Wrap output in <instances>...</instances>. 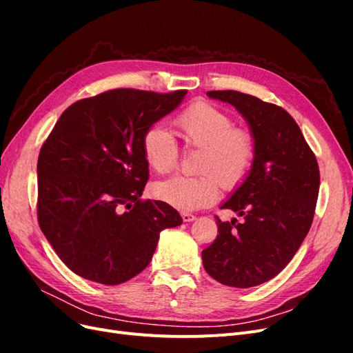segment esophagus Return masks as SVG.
Listing matches in <instances>:
<instances>
[{
	"mask_svg": "<svg viewBox=\"0 0 353 353\" xmlns=\"http://www.w3.org/2000/svg\"><path fill=\"white\" fill-rule=\"evenodd\" d=\"M181 216H183L184 222H191L196 219V215H193V213H188V212H181Z\"/></svg>",
	"mask_w": 353,
	"mask_h": 353,
	"instance_id": "obj_1",
	"label": "esophagus"
}]
</instances>
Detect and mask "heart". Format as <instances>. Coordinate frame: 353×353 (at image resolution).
Returning <instances> with one entry per match:
<instances>
[{"instance_id":"b5f03b06","label":"heart","mask_w":353,"mask_h":353,"mask_svg":"<svg viewBox=\"0 0 353 353\" xmlns=\"http://www.w3.org/2000/svg\"><path fill=\"white\" fill-rule=\"evenodd\" d=\"M185 144L201 148L196 176L176 175L153 187L154 196L181 210L209 206L219 196L221 184L236 188L254 162L256 141L250 131L234 126L232 117L209 103H194L175 119ZM143 154L156 174L172 172L178 165V145L162 125H152L143 135Z\"/></svg>"}]
</instances>
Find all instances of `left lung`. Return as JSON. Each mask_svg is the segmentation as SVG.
<instances>
[{
  "label": "left lung",
  "instance_id": "obj_1",
  "mask_svg": "<svg viewBox=\"0 0 353 353\" xmlns=\"http://www.w3.org/2000/svg\"><path fill=\"white\" fill-rule=\"evenodd\" d=\"M208 97L230 103L248 122L256 141L249 175L221 209L239 222L216 216L218 236L201 252L213 280L249 288L281 272L312 225L319 169L301 128L279 105L239 91H209Z\"/></svg>",
  "mask_w": 353,
  "mask_h": 353
}]
</instances>
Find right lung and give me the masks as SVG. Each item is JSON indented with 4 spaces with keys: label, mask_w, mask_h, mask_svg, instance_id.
<instances>
[{
    "label": "right lung",
    "mask_w": 353,
    "mask_h": 353,
    "mask_svg": "<svg viewBox=\"0 0 353 353\" xmlns=\"http://www.w3.org/2000/svg\"><path fill=\"white\" fill-rule=\"evenodd\" d=\"M187 91L119 88L61 113L38 157V222L69 270L116 285L150 263L159 234L183 223L165 201L140 197L148 179L147 128Z\"/></svg>",
    "instance_id": "add662e5"
}]
</instances>
